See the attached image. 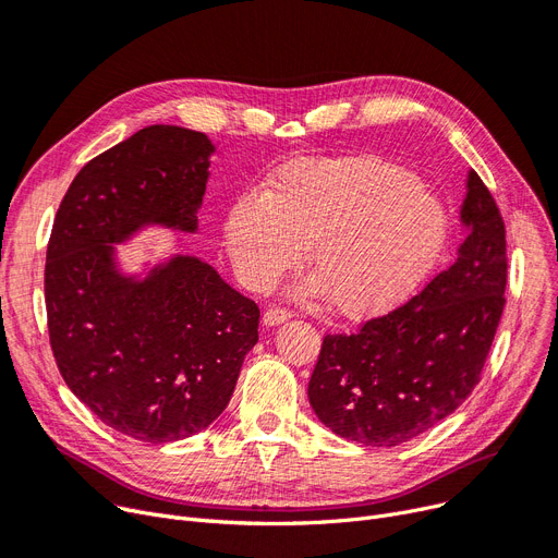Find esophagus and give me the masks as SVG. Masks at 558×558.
I'll use <instances>...</instances> for the list:
<instances>
[{
	"label": "esophagus",
	"instance_id": "esophagus-1",
	"mask_svg": "<svg viewBox=\"0 0 558 558\" xmlns=\"http://www.w3.org/2000/svg\"><path fill=\"white\" fill-rule=\"evenodd\" d=\"M290 317H293V313H290L288 308H268L263 313V325H268V327H275V325H281V323H286V320H290Z\"/></svg>",
	"mask_w": 558,
	"mask_h": 558
}]
</instances>
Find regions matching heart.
Returning a JSON list of instances; mask_svg holds the SVG:
<instances>
[{
  "label": "heart",
  "instance_id": "b5f03b06",
  "mask_svg": "<svg viewBox=\"0 0 558 558\" xmlns=\"http://www.w3.org/2000/svg\"><path fill=\"white\" fill-rule=\"evenodd\" d=\"M449 235L442 202L381 158H304L279 168L265 193H243L225 220L233 268L252 290L272 288L311 245L304 295L331 298L344 317L402 304L429 277Z\"/></svg>",
  "mask_w": 558,
  "mask_h": 558
}]
</instances>
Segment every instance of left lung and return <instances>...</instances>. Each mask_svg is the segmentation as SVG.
Segmentation results:
<instances>
[{"label":"left lung","mask_w":558,"mask_h":558,"mask_svg":"<svg viewBox=\"0 0 558 558\" xmlns=\"http://www.w3.org/2000/svg\"><path fill=\"white\" fill-rule=\"evenodd\" d=\"M459 256L415 298L354 333H327L308 402L333 434L402 445L454 413L482 381L504 311L507 229L474 170L461 208Z\"/></svg>","instance_id":"1"}]
</instances>
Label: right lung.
Here are the masks:
<instances>
[{"label": "right lung", "instance_id": "right-lung-1", "mask_svg": "<svg viewBox=\"0 0 558 558\" xmlns=\"http://www.w3.org/2000/svg\"><path fill=\"white\" fill-rule=\"evenodd\" d=\"M199 131L154 124L88 161L59 206L45 263L49 344L68 388L104 424L143 442L206 429L258 340V306L195 256L145 277L113 245L145 225L197 229L208 156Z\"/></svg>", "mask_w": 558, "mask_h": 558}]
</instances>
